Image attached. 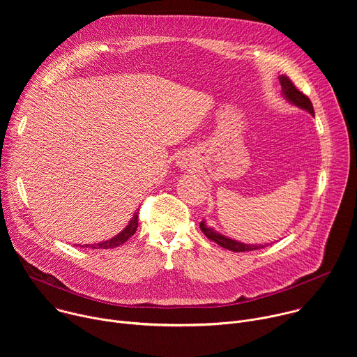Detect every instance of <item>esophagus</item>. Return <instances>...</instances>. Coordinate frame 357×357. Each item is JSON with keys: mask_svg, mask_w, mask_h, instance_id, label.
<instances>
[{"mask_svg": "<svg viewBox=\"0 0 357 357\" xmlns=\"http://www.w3.org/2000/svg\"><path fill=\"white\" fill-rule=\"evenodd\" d=\"M178 164H179V167H185V168H186V165H188V161H186V160H181Z\"/></svg>", "mask_w": 357, "mask_h": 357, "instance_id": "esophagus-1", "label": "esophagus"}]
</instances>
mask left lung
Instances as JSON below:
<instances>
[{
  "label": "left lung",
  "mask_w": 357,
  "mask_h": 357,
  "mask_svg": "<svg viewBox=\"0 0 357 357\" xmlns=\"http://www.w3.org/2000/svg\"><path fill=\"white\" fill-rule=\"evenodd\" d=\"M280 83H281V91H282V96L289 101L291 105L308 112L311 116H315L314 113V106L311 103V100L305 96L302 91H299L294 83L284 75H281L280 77ZM200 230L203 231V234H205L208 238H211L212 241L218 243L220 247L223 248H227L230 251H236V252H241V251H252V250H259V248H263L266 245L263 244H245V243H241V241H237V240H233L227 236H223L222 233L216 231L215 229L212 227H208L205 220L200 222Z\"/></svg>",
  "instance_id": "1"
}]
</instances>
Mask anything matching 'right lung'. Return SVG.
<instances>
[{
    "instance_id": "1",
    "label": "right lung",
    "mask_w": 357,
    "mask_h": 357,
    "mask_svg": "<svg viewBox=\"0 0 357 357\" xmlns=\"http://www.w3.org/2000/svg\"><path fill=\"white\" fill-rule=\"evenodd\" d=\"M138 227V212H135L130 220V223L124 227V230H121L117 236H114L113 238L110 240H106V241H101V243H96V244H83L80 247H89V248H114V247H119L121 244H124L137 230Z\"/></svg>"
}]
</instances>
